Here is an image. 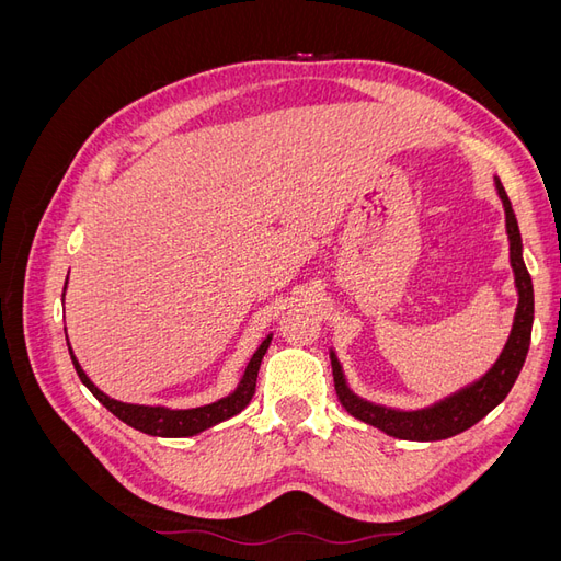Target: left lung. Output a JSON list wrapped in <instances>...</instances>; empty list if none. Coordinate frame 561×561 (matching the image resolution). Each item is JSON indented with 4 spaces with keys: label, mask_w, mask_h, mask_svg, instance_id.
Returning <instances> with one entry per match:
<instances>
[{
    "label": "left lung",
    "mask_w": 561,
    "mask_h": 561,
    "mask_svg": "<svg viewBox=\"0 0 561 561\" xmlns=\"http://www.w3.org/2000/svg\"><path fill=\"white\" fill-rule=\"evenodd\" d=\"M494 184H496L499 198L503 201L505 231H507V241H511V266L515 274V287H517V309H515L513 330L496 363L491 365L480 379H474L472 383L454 390L451 396L443 400H437L428 407H421V410H396V407L377 404L355 396L346 383L342 363L336 360V353L330 348L332 377H334L339 402L346 407V412L351 416L369 423V426L383 431L390 437L412 439V443H433V439H447L451 435L463 433L470 426H474L480 419H484L496 404H501L519 377L526 353H529V342H531L534 285L522 257V236L517 227V217L511 206V198H507L499 178H494Z\"/></svg>",
    "instance_id": "8db88e82"
}]
</instances>
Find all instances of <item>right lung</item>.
<instances>
[{"label": "right lung", "instance_id": "1", "mask_svg": "<svg viewBox=\"0 0 561 561\" xmlns=\"http://www.w3.org/2000/svg\"><path fill=\"white\" fill-rule=\"evenodd\" d=\"M62 297H65V293H62ZM271 336L274 334H266L260 348L252 353V358L243 371L239 386H236L229 396L219 398L210 404L192 407V410H171V407H163V404H130V402L114 400L107 393H103V390H100L89 379L87 371L81 369L79 360L75 358L72 346H70V358H72V365L77 369L81 383L91 390L100 404H105L116 419L128 423L130 428L147 433V435H157V437H190V435H196L210 426H217V423H222V421L239 414L241 410H245V404L254 396V386H257V371H260L264 353L271 344Z\"/></svg>", "mask_w": 561, "mask_h": 561}]
</instances>
